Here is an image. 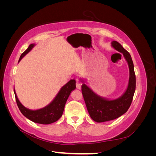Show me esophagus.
<instances>
[{"instance_id":"esophagus-1","label":"esophagus","mask_w":156,"mask_h":156,"mask_svg":"<svg viewBox=\"0 0 156 156\" xmlns=\"http://www.w3.org/2000/svg\"><path fill=\"white\" fill-rule=\"evenodd\" d=\"M76 88L77 89H81V84H80L79 82L76 83Z\"/></svg>"}]
</instances>
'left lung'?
<instances>
[{
	"instance_id": "obj_1",
	"label": "left lung",
	"mask_w": 156,
	"mask_h": 156,
	"mask_svg": "<svg viewBox=\"0 0 156 156\" xmlns=\"http://www.w3.org/2000/svg\"><path fill=\"white\" fill-rule=\"evenodd\" d=\"M111 45L116 50L123 54L128 63L129 68L128 87L120 98L114 100H108L98 96L84 83L82 84V94L87 110L91 119L97 122L112 120L124 115L131 104L135 91V74L130 54L116 41H112Z\"/></svg>"
}]
</instances>
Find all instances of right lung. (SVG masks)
I'll return each instance as SVG.
<instances>
[{"label":"right lung","instance_id":"add662e5","mask_svg":"<svg viewBox=\"0 0 156 156\" xmlns=\"http://www.w3.org/2000/svg\"><path fill=\"white\" fill-rule=\"evenodd\" d=\"M34 46V44H30L29 46L27 49L21 54L20 59H19V62L22 59L23 56L29 53ZM75 88H76L75 80L71 79L68 83L66 84L60 89V90L53 101L49 105L43 108H41V109L36 111H32L25 107L19 101L15 90H14V94H15L17 105L23 115L27 117L28 119L35 122V123L49 124L57 121L62 116L65 104L66 103L69 94Z\"/></svg>","mask_w":156,"mask_h":156}]
</instances>
